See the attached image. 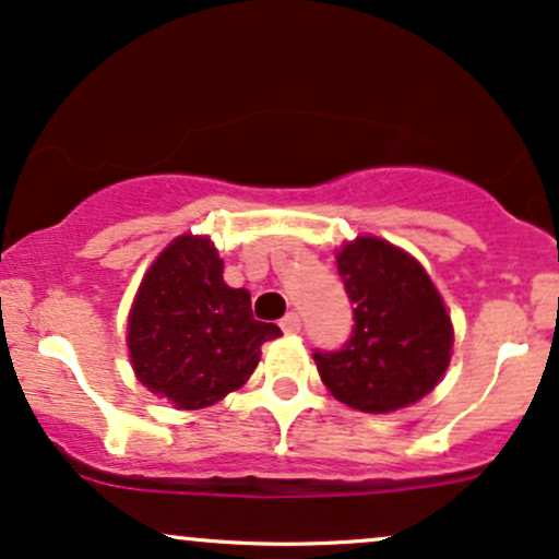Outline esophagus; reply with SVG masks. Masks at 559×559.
<instances>
[{"mask_svg": "<svg viewBox=\"0 0 559 559\" xmlns=\"http://www.w3.org/2000/svg\"><path fill=\"white\" fill-rule=\"evenodd\" d=\"M281 331L284 333H299L301 331V320H299V316L297 312H288V316L281 320Z\"/></svg>", "mask_w": 559, "mask_h": 559, "instance_id": "obj_1", "label": "esophagus"}]
</instances>
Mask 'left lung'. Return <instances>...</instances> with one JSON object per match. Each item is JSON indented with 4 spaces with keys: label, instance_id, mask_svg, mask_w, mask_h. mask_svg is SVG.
<instances>
[{
    "label": "left lung",
    "instance_id": "8db88e82",
    "mask_svg": "<svg viewBox=\"0 0 559 559\" xmlns=\"http://www.w3.org/2000/svg\"><path fill=\"white\" fill-rule=\"evenodd\" d=\"M336 265L355 325L342 349L312 355L325 389L362 413L418 402L444 376L452 349V323L431 278L376 236L346 243Z\"/></svg>",
    "mask_w": 559,
    "mask_h": 559
}]
</instances>
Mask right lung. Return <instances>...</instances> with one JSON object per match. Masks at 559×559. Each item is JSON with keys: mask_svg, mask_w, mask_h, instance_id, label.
<instances>
[{"mask_svg": "<svg viewBox=\"0 0 559 559\" xmlns=\"http://www.w3.org/2000/svg\"><path fill=\"white\" fill-rule=\"evenodd\" d=\"M278 325L252 316L243 288L223 281V260L204 236H178L141 281L128 349L139 381L178 409H202L239 389Z\"/></svg>", "mask_w": 559, "mask_h": 559, "instance_id": "1", "label": "right lung"}]
</instances>
